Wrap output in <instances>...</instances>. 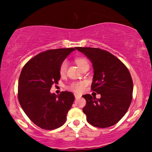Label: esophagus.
Returning a JSON list of instances; mask_svg holds the SVG:
<instances>
[{
  "instance_id": "esophagus-1",
  "label": "esophagus",
  "mask_w": 152,
  "mask_h": 152,
  "mask_svg": "<svg viewBox=\"0 0 152 152\" xmlns=\"http://www.w3.org/2000/svg\"><path fill=\"white\" fill-rule=\"evenodd\" d=\"M74 96H75V98H79V97H81V95L77 94H74Z\"/></svg>"
}]
</instances>
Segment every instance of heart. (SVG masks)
I'll list each match as a JSON object with an SVG mask.
<instances>
[{
	"label": "heart",
	"mask_w": 152,
	"mask_h": 152,
	"mask_svg": "<svg viewBox=\"0 0 152 152\" xmlns=\"http://www.w3.org/2000/svg\"><path fill=\"white\" fill-rule=\"evenodd\" d=\"M75 62L77 63V66L80 69L83 67L84 65L88 64L87 61L83 58H77L75 60ZM66 67H67V61L65 60L61 63V65L59 66V73L61 75H63L66 73ZM86 85H87V82L85 81L73 82V83L70 84V86H69V89L75 92L79 93L83 91V89Z\"/></svg>",
	"instance_id": "heart-1"
}]
</instances>
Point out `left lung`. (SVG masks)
Listing matches in <instances>:
<instances>
[{
	"instance_id": "8db88e82",
	"label": "left lung",
	"mask_w": 152,
	"mask_h": 152,
	"mask_svg": "<svg viewBox=\"0 0 152 152\" xmlns=\"http://www.w3.org/2000/svg\"><path fill=\"white\" fill-rule=\"evenodd\" d=\"M91 61L94 75L91 90L100 99L90 94L83 95V108L87 121L93 126L105 128L120 120L131 104L134 85L128 69L107 50L98 48L75 47Z\"/></svg>"
}]
</instances>
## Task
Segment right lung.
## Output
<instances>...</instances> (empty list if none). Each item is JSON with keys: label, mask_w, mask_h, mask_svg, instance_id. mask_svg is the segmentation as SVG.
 Here are the masks:
<instances>
[{"label": "right lung", "mask_w": 152, "mask_h": 152, "mask_svg": "<svg viewBox=\"0 0 152 152\" xmlns=\"http://www.w3.org/2000/svg\"><path fill=\"white\" fill-rule=\"evenodd\" d=\"M75 48L50 49L40 53L26 63L18 79V99L28 118L42 129L52 130L65 123L74 95L62 91L50 94L61 78V63Z\"/></svg>", "instance_id": "right-lung-1"}]
</instances>
